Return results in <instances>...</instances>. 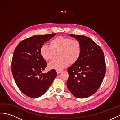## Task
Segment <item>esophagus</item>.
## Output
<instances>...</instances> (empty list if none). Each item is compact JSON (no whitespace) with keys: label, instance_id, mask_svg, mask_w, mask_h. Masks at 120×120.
Instances as JSON below:
<instances>
[{"label":"esophagus","instance_id":"esophagus-1","mask_svg":"<svg viewBox=\"0 0 120 120\" xmlns=\"http://www.w3.org/2000/svg\"><path fill=\"white\" fill-rule=\"evenodd\" d=\"M56 72H57V74H59L62 72V70H57L56 71Z\"/></svg>","mask_w":120,"mask_h":120}]
</instances>
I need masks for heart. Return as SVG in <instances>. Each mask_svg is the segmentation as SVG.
I'll return each instance as SVG.
<instances>
[{"label":"heart","instance_id":"1","mask_svg":"<svg viewBox=\"0 0 120 120\" xmlns=\"http://www.w3.org/2000/svg\"><path fill=\"white\" fill-rule=\"evenodd\" d=\"M81 53L80 43L76 40L59 36L50 42V46L44 45L41 47L40 54L46 61L52 60L57 53L58 58L48 64L50 70H61L68 63L73 64L77 61Z\"/></svg>","mask_w":120,"mask_h":120}]
</instances>
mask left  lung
Instances as JSON below:
<instances>
[{
    "label": "left lung",
    "instance_id": "obj_1",
    "mask_svg": "<svg viewBox=\"0 0 120 120\" xmlns=\"http://www.w3.org/2000/svg\"><path fill=\"white\" fill-rule=\"evenodd\" d=\"M80 43L81 53L78 61L68 68V90L77 98H86L98 91L106 73L101 48L90 38L69 34Z\"/></svg>",
    "mask_w": 120,
    "mask_h": 120
}]
</instances>
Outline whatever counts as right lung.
<instances>
[{"instance_id":"add662e5","label":"right lung","mask_w":120,"mask_h":120,"mask_svg":"<svg viewBox=\"0 0 120 120\" xmlns=\"http://www.w3.org/2000/svg\"><path fill=\"white\" fill-rule=\"evenodd\" d=\"M56 34L34 35L21 41L14 50L12 75L18 88L30 98L43 95L57 76L55 70L42 73L47 63L40 54L41 47Z\"/></svg>"}]
</instances>
